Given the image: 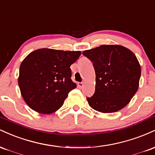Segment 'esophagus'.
I'll return each instance as SVG.
<instances>
[{
  "label": "esophagus",
  "mask_w": 155,
  "mask_h": 155,
  "mask_svg": "<svg viewBox=\"0 0 155 155\" xmlns=\"http://www.w3.org/2000/svg\"><path fill=\"white\" fill-rule=\"evenodd\" d=\"M78 85H79L80 87H82L84 86V82H79V84H78Z\"/></svg>",
  "instance_id": "esophagus-1"
}]
</instances>
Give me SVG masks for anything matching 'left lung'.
I'll list each match as a JSON object with an SVG mask.
<instances>
[{
    "label": "left lung",
    "instance_id": "left-lung-1",
    "mask_svg": "<svg viewBox=\"0 0 155 155\" xmlns=\"http://www.w3.org/2000/svg\"><path fill=\"white\" fill-rule=\"evenodd\" d=\"M82 54L93 63L95 91L87 97L90 106L102 113L120 111L129 104L139 86L140 65L136 55L120 45H101Z\"/></svg>",
    "mask_w": 155,
    "mask_h": 155
}]
</instances>
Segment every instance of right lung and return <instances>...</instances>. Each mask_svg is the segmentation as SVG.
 <instances>
[{"label":"right lung","mask_w":155,"mask_h":155,"mask_svg":"<svg viewBox=\"0 0 155 155\" xmlns=\"http://www.w3.org/2000/svg\"><path fill=\"white\" fill-rule=\"evenodd\" d=\"M80 51L39 49L30 53L19 68L18 84L25 103L41 114H51L63 106L69 92L76 87L70 66Z\"/></svg>","instance_id":"right-lung-1"}]
</instances>
